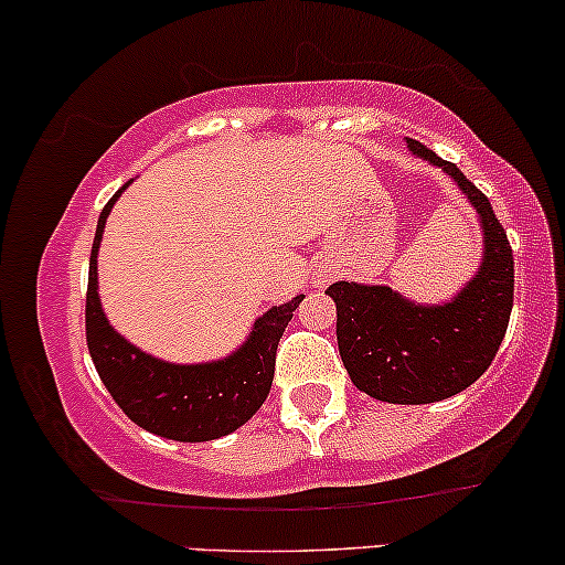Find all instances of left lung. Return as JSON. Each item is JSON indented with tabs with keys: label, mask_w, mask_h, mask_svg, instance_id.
Returning <instances> with one entry per match:
<instances>
[{
	"label": "left lung",
	"mask_w": 565,
	"mask_h": 565,
	"mask_svg": "<svg viewBox=\"0 0 565 565\" xmlns=\"http://www.w3.org/2000/svg\"><path fill=\"white\" fill-rule=\"evenodd\" d=\"M408 148L449 172L481 215L486 252L478 276L457 300L423 308L391 287L337 281V345L359 391L387 404H433L470 387L494 361L510 323L515 268L508 231L486 193L419 140Z\"/></svg>",
	"instance_id": "obj_1"
}]
</instances>
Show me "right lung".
<instances>
[{
	"instance_id": "1",
	"label": "right lung",
	"mask_w": 565,
	"mask_h": 565,
	"mask_svg": "<svg viewBox=\"0 0 565 565\" xmlns=\"http://www.w3.org/2000/svg\"><path fill=\"white\" fill-rule=\"evenodd\" d=\"M125 188L127 185H121L103 206L93 255H89L84 323H87V348L93 364L121 412L142 430L157 433L161 438L185 440V444L228 436L246 419L255 417L257 408L268 398L278 340L305 295L270 308L263 319H257L255 332L249 334L242 350H236L225 361L178 366L146 355L108 327L100 300H97V246H100L108 212Z\"/></svg>"
}]
</instances>
